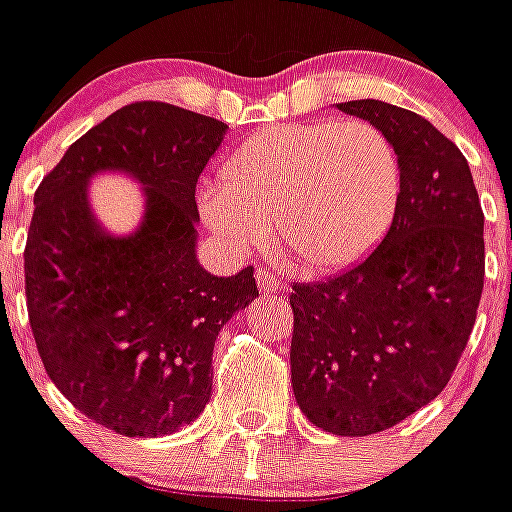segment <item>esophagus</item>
Instances as JSON below:
<instances>
[{
  "label": "esophagus",
  "mask_w": 512,
  "mask_h": 512,
  "mask_svg": "<svg viewBox=\"0 0 512 512\" xmlns=\"http://www.w3.org/2000/svg\"><path fill=\"white\" fill-rule=\"evenodd\" d=\"M255 277H257V287H260V292L270 294V292H277V289L285 287V282H282L275 272L265 270V267H260V270L255 272Z\"/></svg>",
  "instance_id": "esophagus-1"
}]
</instances>
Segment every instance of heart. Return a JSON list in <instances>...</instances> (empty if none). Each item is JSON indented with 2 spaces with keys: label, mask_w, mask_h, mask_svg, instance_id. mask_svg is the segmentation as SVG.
I'll list each match as a JSON object with an SVG mask.
<instances>
[{
  "label": "heart",
  "mask_w": 512,
  "mask_h": 512,
  "mask_svg": "<svg viewBox=\"0 0 512 512\" xmlns=\"http://www.w3.org/2000/svg\"><path fill=\"white\" fill-rule=\"evenodd\" d=\"M401 160L369 121H307L267 128L230 153L223 188L205 190V225L232 252H250L272 223L277 242L309 270L369 255L401 198Z\"/></svg>",
  "instance_id": "1"
}]
</instances>
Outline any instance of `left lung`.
Listing matches in <instances>:
<instances>
[{
    "label": "left lung",
    "instance_id": "8db88e82",
    "mask_svg": "<svg viewBox=\"0 0 512 512\" xmlns=\"http://www.w3.org/2000/svg\"><path fill=\"white\" fill-rule=\"evenodd\" d=\"M337 108L391 138L401 198L364 262L292 285L289 364L294 399L314 426L369 436L446 389L483 292V210L468 160L426 118L376 98Z\"/></svg>",
    "mask_w": 512,
    "mask_h": 512
}]
</instances>
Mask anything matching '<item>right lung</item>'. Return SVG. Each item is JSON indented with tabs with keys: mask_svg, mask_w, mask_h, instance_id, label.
I'll return each instance as SVG.
<instances>
[{
	"mask_svg": "<svg viewBox=\"0 0 512 512\" xmlns=\"http://www.w3.org/2000/svg\"><path fill=\"white\" fill-rule=\"evenodd\" d=\"M227 123L138 101L79 138L34 193L24 282L34 342L56 389L121 436L156 438L203 414L213 347L227 319L257 297L252 267H200L195 185ZM121 169L144 185L131 236L95 223L88 180Z\"/></svg>",
	"mask_w": 512,
	"mask_h": 512,
	"instance_id": "1",
	"label": "right lung"
}]
</instances>
